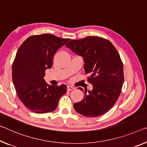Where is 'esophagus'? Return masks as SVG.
Returning a JSON list of instances; mask_svg holds the SVG:
<instances>
[{
  "mask_svg": "<svg viewBox=\"0 0 147 147\" xmlns=\"http://www.w3.org/2000/svg\"><path fill=\"white\" fill-rule=\"evenodd\" d=\"M67 91H68V92H70V91L75 89V88L73 87V86H67Z\"/></svg>",
  "mask_w": 147,
  "mask_h": 147,
  "instance_id": "obj_1",
  "label": "esophagus"
}]
</instances>
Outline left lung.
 I'll return each mask as SVG.
<instances>
[{
    "label": "left lung",
    "mask_w": 147,
    "mask_h": 147,
    "mask_svg": "<svg viewBox=\"0 0 147 147\" xmlns=\"http://www.w3.org/2000/svg\"><path fill=\"white\" fill-rule=\"evenodd\" d=\"M66 46L83 57L85 73L90 74L88 82L93 85L92 91L85 92L82 101L74 104V109L86 117L104 115L117 101L124 83L119 53L110 41L99 36L71 40Z\"/></svg>",
    "instance_id": "obj_1"
}]
</instances>
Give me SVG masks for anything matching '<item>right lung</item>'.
I'll list each match as a JSON object with an SVG mask.
<instances>
[{"label":"right lung","instance_id":"right-lung-1","mask_svg":"<svg viewBox=\"0 0 147 147\" xmlns=\"http://www.w3.org/2000/svg\"><path fill=\"white\" fill-rule=\"evenodd\" d=\"M70 40L51 34L32 35L18 49L12 64L13 83L20 101L34 113L53 111L67 92L66 85H48L44 76L57 50Z\"/></svg>","mask_w":147,"mask_h":147}]
</instances>
